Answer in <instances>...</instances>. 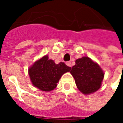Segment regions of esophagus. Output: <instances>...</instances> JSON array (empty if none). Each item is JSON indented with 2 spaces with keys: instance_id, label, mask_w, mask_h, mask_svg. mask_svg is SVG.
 <instances>
[{
  "instance_id": "1",
  "label": "esophagus",
  "mask_w": 123,
  "mask_h": 123,
  "mask_svg": "<svg viewBox=\"0 0 123 123\" xmlns=\"http://www.w3.org/2000/svg\"><path fill=\"white\" fill-rule=\"evenodd\" d=\"M66 65L68 67H72V64H71V62H66Z\"/></svg>"
}]
</instances>
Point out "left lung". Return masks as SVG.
<instances>
[{
	"label": "left lung",
	"mask_w": 123,
	"mask_h": 123,
	"mask_svg": "<svg viewBox=\"0 0 123 123\" xmlns=\"http://www.w3.org/2000/svg\"><path fill=\"white\" fill-rule=\"evenodd\" d=\"M70 71L79 90L84 94H90L99 90L104 78V72L97 63L90 58L77 59Z\"/></svg>",
	"instance_id": "8db88e82"
}]
</instances>
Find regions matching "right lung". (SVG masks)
<instances>
[{"label":"right lung","mask_w":123,"mask_h":123,"mask_svg":"<svg viewBox=\"0 0 123 123\" xmlns=\"http://www.w3.org/2000/svg\"><path fill=\"white\" fill-rule=\"evenodd\" d=\"M71 67L63 62L56 64L52 60H49L47 55L43 56L29 67V78L33 85L40 90L49 92L54 90L63 74L69 72Z\"/></svg>","instance_id":"right-lung-1"}]
</instances>
